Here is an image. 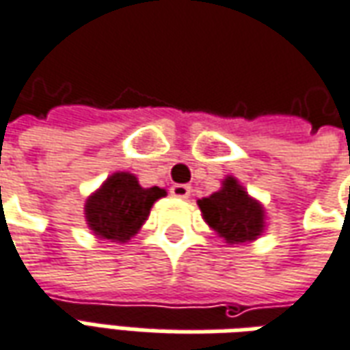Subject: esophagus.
<instances>
[{
    "label": "esophagus",
    "instance_id": "obj_1",
    "mask_svg": "<svg viewBox=\"0 0 350 350\" xmlns=\"http://www.w3.org/2000/svg\"><path fill=\"white\" fill-rule=\"evenodd\" d=\"M189 193H191V187H189L187 183H174V185L170 187V195H172V197H178V199H187Z\"/></svg>",
    "mask_w": 350,
    "mask_h": 350
}]
</instances>
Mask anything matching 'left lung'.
I'll list each match as a JSON object with an SVG mask.
<instances>
[{"label":"left lung","instance_id":"obj_1","mask_svg":"<svg viewBox=\"0 0 350 350\" xmlns=\"http://www.w3.org/2000/svg\"><path fill=\"white\" fill-rule=\"evenodd\" d=\"M199 208L206 224L229 244L254 241L263 231V210L231 176L219 191L199 200Z\"/></svg>","mask_w":350,"mask_h":350}]
</instances>
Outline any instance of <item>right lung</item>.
I'll return each mask as SVG.
<instances>
[{
  "mask_svg": "<svg viewBox=\"0 0 350 350\" xmlns=\"http://www.w3.org/2000/svg\"><path fill=\"white\" fill-rule=\"evenodd\" d=\"M165 195L161 187H140L133 174L117 172L87 200V221L94 233L126 243L150 216L153 202Z\"/></svg>",
  "mask_w": 350,
  "mask_h": 350,
  "instance_id": "obj_1",
  "label": "right lung"
}]
</instances>
